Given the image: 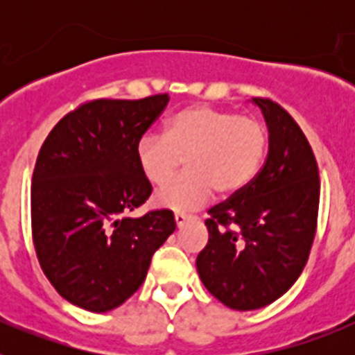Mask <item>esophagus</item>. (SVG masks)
Here are the masks:
<instances>
[{
  "instance_id": "esophagus-1",
  "label": "esophagus",
  "mask_w": 355,
  "mask_h": 355,
  "mask_svg": "<svg viewBox=\"0 0 355 355\" xmlns=\"http://www.w3.org/2000/svg\"><path fill=\"white\" fill-rule=\"evenodd\" d=\"M188 218H190V216L183 215V213H175L174 215V220H175V225H178V227H183L184 222H187Z\"/></svg>"
}]
</instances>
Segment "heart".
<instances>
[{
  "label": "heart",
  "instance_id": "obj_1",
  "mask_svg": "<svg viewBox=\"0 0 355 355\" xmlns=\"http://www.w3.org/2000/svg\"><path fill=\"white\" fill-rule=\"evenodd\" d=\"M268 149V133L256 117L206 105L175 112L163 137L146 135L137 144L135 158L153 187H165L187 159V172L155 197L159 208L175 213L196 211L211 199L213 190L231 197L245 190Z\"/></svg>",
  "mask_w": 355,
  "mask_h": 355
}]
</instances>
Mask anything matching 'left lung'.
<instances>
[{
  "label": "left lung",
  "mask_w": 355,
  "mask_h": 355,
  "mask_svg": "<svg viewBox=\"0 0 355 355\" xmlns=\"http://www.w3.org/2000/svg\"><path fill=\"white\" fill-rule=\"evenodd\" d=\"M268 128V155L256 180L209 209L208 243L197 272L209 293L236 311L259 309L302 274L316 231L320 180L299 124L270 99L254 97Z\"/></svg>",
  "instance_id": "1"
}]
</instances>
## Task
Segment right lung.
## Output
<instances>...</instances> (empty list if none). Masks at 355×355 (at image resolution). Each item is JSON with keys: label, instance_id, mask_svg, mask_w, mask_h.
<instances>
[{"label": "right lung", "instance_id": "add662e5", "mask_svg": "<svg viewBox=\"0 0 355 355\" xmlns=\"http://www.w3.org/2000/svg\"><path fill=\"white\" fill-rule=\"evenodd\" d=\"M167 103L168 94L85 103L40 147L31 181L37 258L55 290L81 309L106 313L126 302L174 233L168 209L128 216L153 192L135 149Z\"/></svg>", "mask_w": 355, "mask_h": 355}]
</instances>
